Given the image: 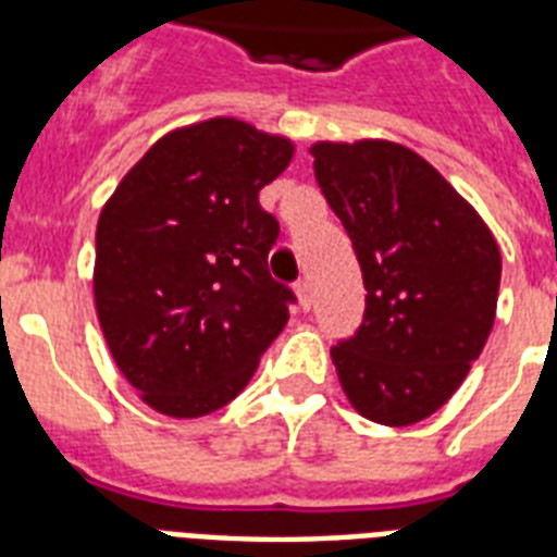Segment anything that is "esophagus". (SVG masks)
I'll return each instance as SVG.
<instances>
[{
    "label": "esophagus",
    "mask_w": 557,
    "mask_h": 557,
    "mask_svg": "<svg viewBox=\"0 0 557 557\" xmlns=\"http://www.w3.org/2000/svg\"><path fill=\"white\" fill-rule=\"evenodd\" d=\"M295 295L300 309H309V306H312V283H309V280H297Z\"/></svg>",
    "instance_id": "34e87169"
}]
</instances>
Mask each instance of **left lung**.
I'll return each mask as SVG.
<instances>
[{"label": "left lung", "instance_id": "left-lung-1", "mask_svg": "<svg viewBox=\"0 0 557 557\" xmlns=\"http://www.w3.org/2000/svg\"><path fill=\"white\" fill-rule=\"evenodd\" d=\"M312 156L367 288L364 321L332 347L341 387L370 422H422L488 341L500 248L480 213L401 144L321 141Z\"/></svg>", "mask_w": 557, "mask_h": 557}]
</instances>
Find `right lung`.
Listing matches in <instances>:
<instances>
[{"label": "right lung", "instance_id": "add662e5", "mask_svg": "<svg viewBox=\"0 0 557 557\" xmlns=\"http://www.w3.org/2000/svg\"><path fill=\"white\" fill-rule=\"evenodd\" d=\"M292 156L288 138L210 117L152 144L100 210V330L152 410L225 407L286 326L295 292L269 274L280 225L260 190Z\"/></svg>", "mask_w": 557, "mask_h": 557}]
</instances>
